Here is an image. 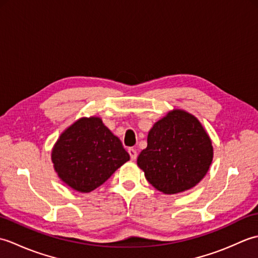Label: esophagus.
Wrapping results in <instances>:
<instances>
[{"mask_svg":"<svg viewBox=\"0 0 258 258\" xmlns=\"http://www.w3.org/2000/svg\"><path fill=\"white\" fill-rule=\"evenodd\" d=\"M128 154L133 161L136 160V157H138V152H136V150H134L133 147H130L128 149Z\"/></svg>","mask_w":258,"mask_h":258,"instance_id":"obj_1","label":"esophagus"}]
</instances>
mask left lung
Segmentation results:
<instances>
[{
	"label": "left lung",
	"mask_w": 258,
	"mask_h": 258,
	"mask_svg": "<svg viewBox=\"0 0 258 258\" xmlns=\"http://www.w3.org/2000/svg\"><path fill=\"white\" fill-rule=\"evenodd\" d=\"M212 160V142L199 119L174 109L151 128L138 165L156 189L176 194L200 183Z\"/></svg>",
	"instance_id": "1"
}]
</instances>
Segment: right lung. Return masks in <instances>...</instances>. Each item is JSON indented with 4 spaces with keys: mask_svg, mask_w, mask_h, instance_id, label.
I'll list each match as a JSON object with an SVG mask.
<instances>
[{
    "mask_svg": "<svg viewBox=\"0 0 258 258\" xmlns=\"http://www.w3.org/2000/svg\"><path fill=\"white\" fill-rule=\"evenodd\" d=\"M128 160L122 142L98 117L76 120L52 151L59 178L81 193H90L105 183Z\"/></svg>",
    "mask_w": 258,
    "mask_h": 258,
    "instance_id": "add662e5",
    "label": "right lung"
}]
</instances>
